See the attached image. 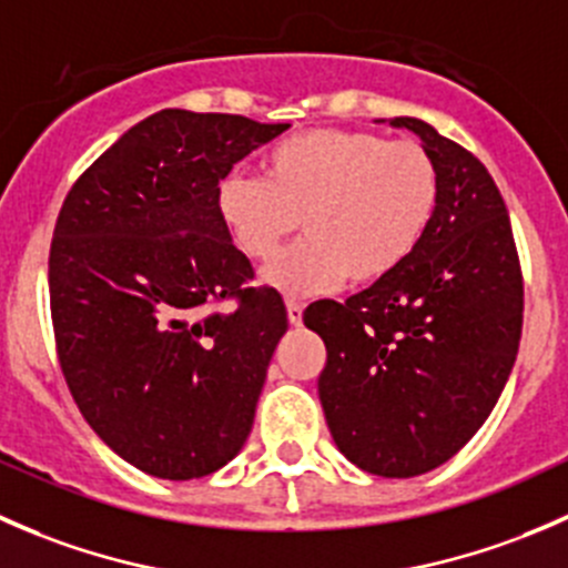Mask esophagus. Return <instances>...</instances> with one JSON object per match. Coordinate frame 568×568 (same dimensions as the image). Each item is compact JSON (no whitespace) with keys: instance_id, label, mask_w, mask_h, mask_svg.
<instances>
[{"instance_id":"34e87169","label":"esophagus","mask_w":568,"mask_h":568,"mask_svg":"<svg viewBox=\"0 0 568 568\" xmlns=\"http://www.w3.org/2000/svg\"><path fill=\"white\" fill-rule=\"evenodd\" d=\"M285 311H288L291 324H294V326L302 324V313H305V305H302V302L288 300V302H285Z\"/></svg>"}]
</instances>
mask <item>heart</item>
Listing matches in <instances>:
<instances>
[{
    "label": "heart",
    "instance_id": "obj_1",
    "mask_svg": "<svg viewBox=\"0 0 568 568\" xmlns=\"http://www.w3.org/2000/svg\"><path fill=\"white\" fill-rule=\"evenodd\" d=\"M437 203V164L420 142L359 129L288 136L263 156L261 178L233 173L216 189L222 225L250 261H271L303 225L306 239L263 272L288 296L385 280L423 242Z\"/></svg>",
    "mask_w": 568,
    "mask_h": 568
}]
</instances>
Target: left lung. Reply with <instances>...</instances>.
<instances>
[{
	"instance_id": "obj_1",
	"label": "left lung",
	"mask_w": 568,
	"mask_h": 568,
	"mask_svg": "<svg viewBox=\"0 0 568 568\" xmlns=\"http://www.w3.org/2000/svg\"><path fill=\"white\" fill-rule=\"evenodd\" d=\"M439 203L417 250L346 302L305 311L326 365L318 398L337 450L365 473L415 478L445 464L495 409L523 337V268L484 164L417 118Z\"/></svg>"
}]
</instances>
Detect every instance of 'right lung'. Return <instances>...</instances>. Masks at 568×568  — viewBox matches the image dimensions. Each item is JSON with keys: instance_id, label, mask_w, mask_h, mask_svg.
I'll list each match as a JSON object with an SVG mask.
<instances>
[{"instance_id": "add662e5", "label": "right lung", "mask_w": 568, "mask_h": 568, "mask_svg": "<svg viewBox=\"0 0 568 568\" xmlns=\"http://www.w3.org/2000/svg\"><path fill=\"white\" fill-rule=\"evenodd\" d=\"M288 129L162 109L71 186L49 252L57 357L95 434L156 478H203L250 437L268 359L288 329L274 288H244L216 189ZM236 298L227 314L214 301Z\"/></svg>"}]
</instances>
